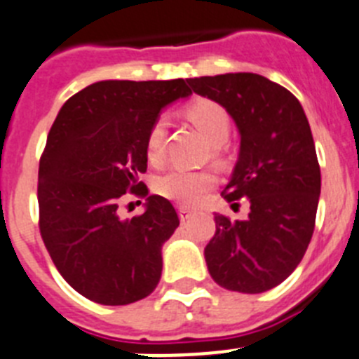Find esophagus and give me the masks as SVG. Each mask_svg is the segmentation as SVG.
I'll return each instance as SVG.
<instances>
[{"mask_svg":"<svg viewBox=\"0 0 359 359\" xmlns=\"http://www.w3.org/2000/svg\"><path fill=\"white\" fill-rule=\"evenodd\" d=\"M191 216H193V212L189 211V209H186V208L179 209V218H180V222H182V224L189 222V219H191Z\"/></svg>","mask_w":359,"mask_h":359,"instance_id":"1","label":"esophagus"}]
</instances>
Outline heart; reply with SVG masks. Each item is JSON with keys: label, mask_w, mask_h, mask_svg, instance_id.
<instances>
[{"label": "heart", "mask_w": 359, "mask_h": 359, "mask_svg": "<svg viewBox=\"0 0 359 359\" xmlns=\"http://www.w3.org/2000/svg\"><path fill=\"white\" fill-rule=\"evenodd\" d=\"M187 114L193 119V123L200 128L208 141L215 147L224 144L231 132V119L224 107L218 103L202 102L193 103L187 109ZM168 116L161 114L151 123L147 135V154L151 163H161L164 159V143H166ZM216 175L211 170H186V168H172L161 177H157L156 191L163 198L172 202L182 203V205H196L203 195L215 186Z\"/></svg>", "instance_id": "1"}]
</instances>
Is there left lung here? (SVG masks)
Wrapping results in <instances>:
<instances>
[{
  "mask_svg": "<svg viewBox=\"0 0 359 359\" xmlns=\"http://www.w3.org/2000/svg\"><path fill=\"white\" fill-rule=\"evenodd\" d=\"M193 93L219 103L240 132V154L224 198H247V219L215 215L203 256L212 279L240 293L276 288L304 257L315 229L320 166L299 100L256 73L187 79Z\"/></svg>",
  "mask_w": 359,
  "mask_h": 359,
  "instance_id": "8db88e82",
  "label": "left lung"
}]
</instances>
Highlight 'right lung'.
Listing matches in <instances>:
<instances>
[{
	"label": "right lung",
	"mask_w": 359,
	"mask_h": 359,
	"mask_svg": "<svg viewBox=\"0 0 359 359\" xmlns=\"http://www.w3.org/2000/svg\"><path fill=\"white\" fill-rule=\"evenodd\" d=\"M191 89L177 80H102L71 96L55 118L39 163V229L55 266L86 299L132 304L163 272V245L179 227L170 200L147 196L145 212L117 215L124 193L148 195L147 135L166 105Z\"/></svg>",
	"instance_id": "right-lung-1"
}]
</instances>
